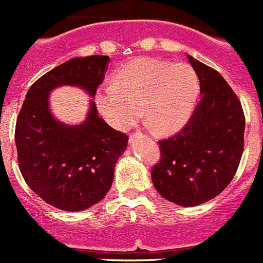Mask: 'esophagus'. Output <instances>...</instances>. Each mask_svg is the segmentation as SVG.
<instances>
[{"instance_id":"obj_1","label":"esophagus","mask_w":263,"mask_h":263,"mask_svg":"<svg viewBox=\"0 0 263 263\" xmlns=\"http://www.w3.org/2000/svg\"><path fill=\"white\" fill-rule=\"evenodd\" d=\"M138 135H142V134H140V132H137V133H134V134H132L130 135V140L134 139V138L138 137Z\"/></svg>"}]
</instances>
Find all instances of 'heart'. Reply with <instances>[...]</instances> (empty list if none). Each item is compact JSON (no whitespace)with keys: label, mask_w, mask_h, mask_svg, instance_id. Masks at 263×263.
<instances>
[{"label":"heart","mask_w":263,"mask_h":263,"mask_svg":"<svg viewBox=\"0 0 263 263\" xmlns=\"http://www.w3.org/2000/svg\"><path fill=\"white\" fill-rule=\"evenodd\" d=\"M199 78L188 64L137 59L116 72L114 82L101 87L95 100L108 125L125 130L140 116L157 133L185 125L196 107Z\"/></svg>","instance_id":"heart-1"}]
</instances>
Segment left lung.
Masks as SVG:
<instances>
[{
	"instance_id": "1",
	"label": "left lung",
	"mask_w": 263,
	"mask_h": 263,
	"mask_svg": "<svg viewBox=\"0 0 263 263\" xmlns=\"http://www.w3.org/2000/svg\"><path fill=\"white\" fill-rule=\"evenodd\" d=\"M202 98L180 132L158 142L152 183L165 199L194 207L219 196L236 173L244 147L243 108L220 72L186 54Z\"/></svg>"
}]
</instances>
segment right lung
<instances>
[{
  "mask_svg": "<svg viewBox=\"0 0 263 263\" xmlns=\"http://www.w3.org/2000/svg\"><path fill=\"white\" fill-rule=\"evenodd\" d=\"M108 56L74 57L41 77L28 90L15 129L20 171L33 192L64 211H84L105 198L114 181L128 135L98 116L95 101L82 124L57 120L49 93L61 85L84 89L95 97L105 79Z\"/></svg>",
  "mask_w": 263,
  "mask_h": 263,
  "instance_id": "right-lung-1",
  "label": "right lung"
}]
</instances>
